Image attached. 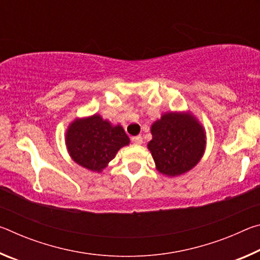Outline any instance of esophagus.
<instances>
[{
  "label": "esophagus",
  "instance_id": "34e87169",
  "mask_svg": "<svg viewBox=\"0 0 260 260\" xmlns=\"http://www.w3.org/2000/svg\"><path fill=\"white\" fill-rule=\"evenodd\" d=\"M132 141H133V143H135V144H141L143 142L142 136L141 135H136V136H134V138H132Z\"/></svg>",
  "mask_w": 260,
  "mask_h": 260
}]
</instances>
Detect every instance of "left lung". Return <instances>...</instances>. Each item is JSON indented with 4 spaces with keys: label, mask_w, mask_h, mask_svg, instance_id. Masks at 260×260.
<instances>
[{
    "label": "left lung",
    "mask_w": 260,
    "mask_h": 260,
    "mask_svg": "<svg viewBox=\"0 0 260 260\" xmlns=\"http://www.w3.org/2000/svg\"><path fill=\"white\" fill-rule=\"evenodd\" d=\"M151 135L148 149L157 171L166 177L188 172L204 155L205 129L190 111L165 112L151 125Z\"/></svg>",
    "instance_id": "1"
}]
</instances>
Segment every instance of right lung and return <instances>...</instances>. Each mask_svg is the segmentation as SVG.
<instances>
[{
    "label": "right lung",
    "mask_w": 260,
    "mask_h": 260,
    "mask_svg": "<svg viewBox=\"0 0 260 260\" xmlns=\"http://www.w3.org/2000/svg\"><path fill=\"white\" fill-rule=\"evenodd\" d=\"M65 144L74 162L93 172L101 173L129 138L121 125H113L100 114L76 118L69 125Z\"/></svg>",
    "instance_id": "add662e5"
}]
</instances>
